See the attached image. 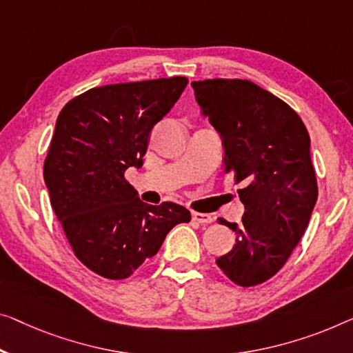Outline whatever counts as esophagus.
Instances as JSON below:
<instances>
[{
	"label": "esophagus",
	"mask_w": 353,
	"mask_h": 353,
	"mask_svg": "<svg viewBox=\"0 0 353 353\" xmlns=\"http://www.w3.org/2000/svg\"><path fill=\"white\" fill-rule=\"evenodd\" d=\"M192 219L194 220V222H198V223H210L214 220V217L210 214L196 212V210H193V212H192Z\"/></svg>",
	"instance_id": "34e87169"
}]
</instances>
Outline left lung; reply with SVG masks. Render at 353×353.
<instances>
[{"label":"left lung","instance_id":"left-lung-1","mask_svg":"<svg viewBox=\"0 0 353 353\" xmlns=\"http://www.w3.org/2000/svg\"><path fill=\"white\" fill-rule=\"evenodd\" d=\"M192 87L222 138L225 172L243 183V222L219 219L236 244L215 263L238 285H259L285 265L317 201L311 138L287 103L254 82L206 79Z\"/></svg>","mask_w":353,"mask_h":353}]
</instances>
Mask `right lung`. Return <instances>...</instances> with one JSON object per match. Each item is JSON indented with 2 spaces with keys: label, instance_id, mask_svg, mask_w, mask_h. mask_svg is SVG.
I'll return each instance as SVG.
<instances>
[{
  "label": "right lung",
  "instance_id": "right-lung-1",
  "mask_svg": "<svg viewBox=\"0 0 353 353\" xmlns=\"http://www.w3.org/2000/svg\"><path fill=\"white\" fill-rule=\"evenodd\" d=\"M182 76L94 87L57 119L44 161L52 209L74 255L97 274L130 277L190 210L141 201L125 179L143 166L149 134L187 87Z\"/></svg>",
  "mask_w": 353,
  "mask_h": 353
}]
</instances>
